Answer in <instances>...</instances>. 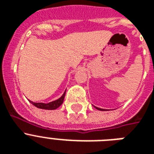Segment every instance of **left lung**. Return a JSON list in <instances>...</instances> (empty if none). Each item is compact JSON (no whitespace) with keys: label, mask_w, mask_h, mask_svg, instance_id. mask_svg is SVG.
I'll return each instance as SVG.
<instances>
[{"label":"left lung","mask_w":154,"mask_h":154,"mask_svg":"<svg viewBox=\"0 0 154 154\" xmlns=\"http://www.w3.org/2000/svg\"><path fill=\"white\" fill-rule=\"evenodd\" d=\"M94 108H96L97 109H98V110H101V111H106V110H108V109H101V108H99V107H97V106H95V105H94Z\"/></svg>","instance_id":"left-lung-1"}]
</instances>
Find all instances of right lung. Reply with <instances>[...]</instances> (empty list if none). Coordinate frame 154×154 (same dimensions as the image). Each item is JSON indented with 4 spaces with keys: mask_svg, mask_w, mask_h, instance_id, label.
Returning a JSON list of instances; mask_svg holds the SVG:
<instances>
[{
    "mask_svg": "<svg viewBox=\"0 0 154 154\" xmlns=\"http://www.w3.org/2000/svg\"><path fill=\"white\" fill-rule=\"evenodd\" d=\"M66 91V90H65ZM65 91L64 92V94H62V96L59 97L58 99L55 100V101H53L49 103H43V102H33L32 101H30L31 104L36 106L38 109H47V110H53L57 109L60 105H61V104L63 103V101H64V98H65Z\"/></svg>",
    "mask_w": 154,
    "mask_h": 154,
    "instance_id": "add662e5",
    "label": "right lung"
}]
</instances>
